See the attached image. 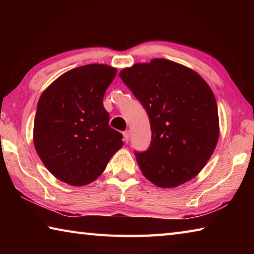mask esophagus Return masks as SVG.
Returning a JSON list of instances; mask_svg holds the SVG:
<instances>
[{
	"label": "esophagus",
	"instance_id": "1",
	"mask_svg": "<svg viewBox=\"0 0 254 254\" xmlns=\"http://www.w3.org/2000/svg\"><path fill=\"white\" fill-rule=\"evenodd\" d=\"M123 139L126 142H128V140H130V131H124L123 132Z\"/></svg>",
	"mask_w": 254,
	"mask_h": 254
}]
</instances>
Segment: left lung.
<instances>
[{"mask_svg":"<svg viewBox=\"0 0 254 254\" xmlns=\"http://www.w3.org/2000/svg\"><path fill=\"white\" fill-rule=\"evenodd\" d=\"M120 77L147 111L151 144L135 152L145 178L174 188L199 174L220 135L217 104L208 84L195 70L156 58L134 64Z\"/></svg>","mask_w":254,"mask_h":254,"instance_id":"8db88e82","label":"left lung"}]
</instances>
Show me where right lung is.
Wrapping results in <instances>:
<instances>
[{"instance_id": "right-lung-1", "label": "right lung", "mask_w": 254, "mask_h": 254, "mask_svg": "<svg viewBox=\"0 0 254 254\" xmlns=\"http://www.w3.org/2000/svg\"><path fill=\"white\" fill-rule=\"evenodd\" d=\"M117 68L103 64L74 68L41 94L33 143L46 168L71 186L97 179L122 148V134L109 126L103 97Z\"/></svg>"}]
</instances>
